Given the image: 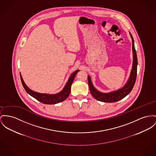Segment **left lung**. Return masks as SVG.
<instances>
[{"instance_id": "1", "label": "left lung", "mask_w": 156, "mask_h": 156, "mask_svg": "<svg viewBox=\"0 0 156 156\" xmlns=\"http://www.w3.org/2000/svg\"><path fill=\"white\" fill-rule=\"evenodd\" d=\"M129 35L131 37L132 42H133L132 48H133V67H132L129 77L127 82L124 86V87H122V88L117 90L113 91L109 93H102L98 91L94 87L90 76H88V84L89 86L90 92L92 94V95L98 101L104 102H108V103L117 102L123 99L126 96H127L128 94H129L135 84L136 77L138 62H137L136 53L135 46H134V39L130 32H129Z\"/></svg>"}]
</instances>
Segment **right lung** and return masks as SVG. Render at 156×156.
<instances>
[{"label": "right lung", "mask_w": 156, "mask_h": 156, "mask_svg": "<svg viewBox=\"0 0 156 156\" xmlns=\"http://www.w3.org/2000/svg\"><path fill=\"white\" fill-rule=\"evenodd\" d=\"M79 71V70H77L71 74L66 84V85L64 87L62 90L60 92L56 94H40V93L35 92L31 90L30 88H28V87L25 84L24 81L23 80V79H22L21 75H20V77H21L22 84L25 90H26V92L28 94L41 103L51 105V104L60 103L63 101L66 100L68 98V96H69L70 93L71 86L73 83V80L75 78L76 74Z\"/></svg>", "instance_id": "right-lung-1"}]
</instances>
